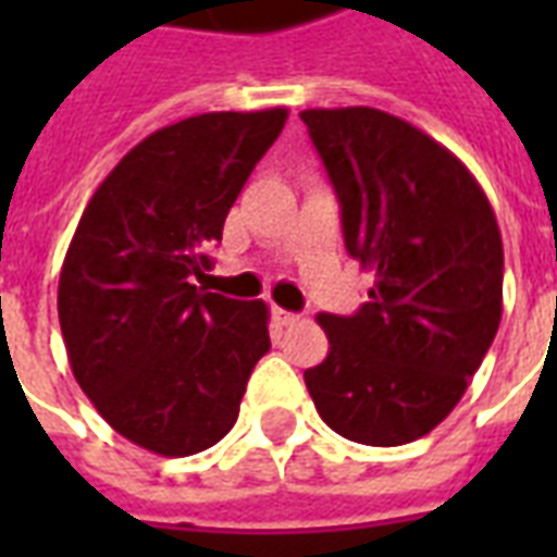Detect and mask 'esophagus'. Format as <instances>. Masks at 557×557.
<instances>
[{"label": "esophagus", "mask_w": 557, "mask_h": 557, "mask_svg": "<svg viewBox=\"0 0 557 557\" xmlns=\"http://www.w3.org/2000/svg\"><path fill=\"white\" fill-rule=\"evenodd\" d=\"M274 319H277L280 325H286V327L298 325V322H301V315L289 313V310H274Z\"/></svg>", "instance_id": "esophagus-1"}]
</instances>
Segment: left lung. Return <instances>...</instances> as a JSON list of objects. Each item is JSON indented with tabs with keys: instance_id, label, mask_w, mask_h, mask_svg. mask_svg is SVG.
Segmentation results:
<instances>
[{
	"instance_id": "left-lung-1",
	"label": "left lung",
	"mask_w": 557,
	"mask_h": 557,
	"mask_svg": "<svg viewBox=\"0 0 557 557\" xmlns=\"http://www.w3.org/2000/svg\"><path fill=\"white\" fill-rule=\"evenodd\" d=\"M343 218V238L375 271L355 315L322 313L327 358L304 373L327 426L397 447L462 399L502 322L504 247L466 163L373 107L304 110Z\"/></svg>"
}]
</instances>
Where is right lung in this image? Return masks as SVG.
<instances>
[{
  "label": "right lung",
  "instance_id": "right-lung-1",
  "mask_svg": "<svg viewBox=\"0 0 557 557\" xmlns=\"http://www.w3.org/2000/svg\"><path fill=\"white\" fill-rule=\"evenodd\" d=\"M286 110L202 113L127 151L77 223L59 274V325L83 394L160 456L218 444L238 420L268 307L202 283L232 202Z\"/></svg>",
  "mask_w": 557,
  "mask_h": 557
}]
</instances>
